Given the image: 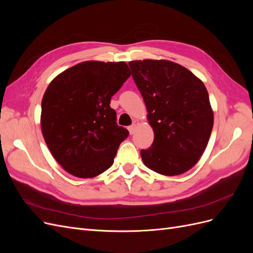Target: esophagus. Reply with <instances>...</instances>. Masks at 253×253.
Wrapping results in <instances>:
<instances>
[{
  "label": "esophagus",
  "instance_id": "obj_1",
  "mask_svg": "<svg viewBox=\"0 0 253 253\" xmlns=\"http://www.w3.org/2000/svg\"><path fill=\"white\" fill-rule=\"evenodd\" d=\"M135 131H136V126H135V125H133V126H128V132H129V134L133 135V134L135 133Z\"/></svg>",
  "mask_w": 253,
  "mask_h": 253
}]
</instances>
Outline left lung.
I'll return each instance as SVG.
<instances>
[{"label":"left lung","instance_id":"obj_1","mask_svg":"<svg viewBox=\"0 0 253 253\" xmlns=\"http://www.w3.org/2000/svg\"><path fill=\"white\" fill-rule=\"evenodd\" d=\"M128 65L154 132L151 147L140 152L143 164L165 176L189 171L205 152L213 127L205 84L169 60H137Z\"/></svg>","mask_w":253,"mask_h":253}]
</instances>
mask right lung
<instances>
[{"mask_svg": "<svg viewBox=\"0 0 253 253\" xmlns=\"http://www.w3.org/2000/svg\"><path fill=\"white\" fill-rule=\"evenodd\" d=\"M129 76L126 62L84 61L49 83L42 98L41 129L67 173L93 178L113 165L128 131L116 124L110 102Z\"/></svg>", "mask_w": 253, "mask_h": 253, "instance_id": "1", "label": "right lung"}]
</instances>
